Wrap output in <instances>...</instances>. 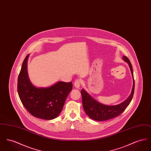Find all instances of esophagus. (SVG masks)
<instances>
[{"instance_id": "esophagus-1", "label": "esophagus", "mask_w": 151, "mask_h": 151, "mask_svg": "<svg viewBox=\"0 0 151 151\" xmlns=\"http://www.w3.org/2000/svg\"><path fill=\"white\" fill-rule=\"evenodd\" d=\"M80 83H81V81L80 79H76L75 81H74V86L76 88H79L80 86Z\"/></svg>"}]
</instances>
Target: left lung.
<instances>
[{
	"label": "left lung",
	"mask_w": 151,
	"mask_h": 151,
	"mask_svg": "<svg viewBox=\"0 0 151 151\" xmlns=\"http://www.w3.org/2000/svg\"><path fill=\"white\" fill-rule=\"evenodd\" d=\"M123 59L129 65L134 80L131 93L129 98L125 101L117 105H105L94 100L84 89L81 91L83 108L86 114L92 119L98 121H103L116 117L122 114L129 106L130 102L132 100L135 89V81L134 79L133 70L132 65L128 58L126 56H123Z\"/></svg>",
	"instance_id": "left-lung-1"
}]
</instances>
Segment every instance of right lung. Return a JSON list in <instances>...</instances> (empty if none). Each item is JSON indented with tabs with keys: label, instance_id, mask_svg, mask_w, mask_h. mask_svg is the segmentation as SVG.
<instances>
[{
	"label": "right lung",
	"instance_id": "1",
	"mask_svg": "<svg viewBox=\"0 0 151 151\" xmlns=\"http://www.w3.org/2000/svg\"><path fill=\"white\" fill-rule=\"evenodd\" d=\"M24 59L18 76L17 92L22 105L30 114L50 120L58 116L63 109L65 101L72 89V83L59 81L52 86L38 88L29 81L27 60Z\"/></svg>",
	"mask_w": 151,
	"mask_h": 151
}]
</instances>
